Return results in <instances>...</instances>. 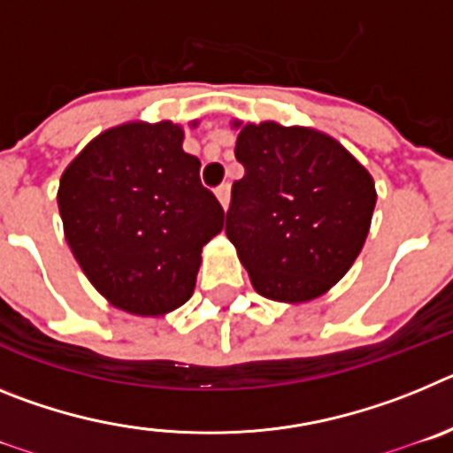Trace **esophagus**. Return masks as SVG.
Returning <instances> with one entry per match:
<instances>
[{
  "label": "esophagus",
  "instance_id": "1",
  "mask_svg": "<svg viewBox=\"0 0 453 453\" xmlns=\"http://www.w3.org/2000/svg\"><path fill=\"white\" fill-rule=\"evenodd\" d=\"M215 197L219 199L222 208L229 206V183H222L219 188H215Z\"/></svg>",
  "mask_w": 453,
  "mask_h": 453
}]
</instances>
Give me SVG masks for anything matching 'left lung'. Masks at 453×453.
<instances>
[{"label": "left lung", "mask_w": 453, "mask_h": 453, "mask_svg": "<svg viewBox=\"0 0 453 453\" xmlns=\"http://www.w3.org/2000/svg\"><path fill=\"white\" fill-rule=\"evenodd\" d=\"M245 177L231 188L226 235L256 292L308 302L349 270L376 203L365 167L329 135L247 124L235 142Z\"/></svg>", "instance_id": "8db88e82"}]
</instances>
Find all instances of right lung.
<instances>
[{"label":"right lung","mask_w":453,"mask_h":453,"mask_svg":"<svg viewBox=\"0 0 453 453\" xmlns=\"http://www.w3.org/2000/svg\"><path fill=\"white\" fill-rule=\"evenodd\" d=\"M172 122L104 131L70 163L58 188L65 240L90 283L135 315L170 313L190 299L202 247L224 211L199 181Z\"/></svg>","instance_id":"obj_1"}]
</instances>
